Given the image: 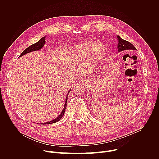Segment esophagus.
<instances>
[{
	"label": "esophagus",
	"mask_w": 159,
	"mask_h": 159,
	"mask_svg": "<svg viewBox=\"0 0 159 159\" xmlns=\"http://www.w3.org/2000/svg\"><path fill=\"white\" fill-rule=\"evenodd\" d=\"M80 82H85V79H83L80 80Z\"/></svg>",
	"instance_id": "obj_1"
}]
</instances>
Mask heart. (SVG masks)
Listing matches in <instances>:
<instances>
[{
  "instance_id": "obj_1",
  "label": "heart",
  "mask_w": 159,
  "mask_h": 159,
  "mask_svg": "<svg viewBox=\"0 0 159 159\" xmlns=\"http://www.w3.org/2000/svg\"><path fill=\"white\" fill-rule=\"evenodd\" d=\"M77 51L79 55L84 58H89L94 55L96 58H102L106 52V48L102 44H97L93 41H85L80 44Z\"/></svg>"
}]
</instances>
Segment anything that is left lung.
Here are the masks:
<instances>
[{
	"label": "left lung",
	"instance_id": "8db88e82",
	"mask_svg": "<svg viewBox=\"0 0 159 159\" xmlns=\"http://www.w3.org/2000/svg\"><path fill=\"white\" fill-rule=\"evenodd\" d=\"M116 37L118 38V52L126 50H137L131 43L123 39L120 36H117Z\"/></svg>",
	"mask_w": 159,
	"mask_h": 159
}]
</instances>
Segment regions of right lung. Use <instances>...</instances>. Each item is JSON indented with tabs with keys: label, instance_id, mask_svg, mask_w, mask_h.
Instances as JSON below:
<instances>
[{
	"label": "right lung",
	"instance_id": "right-lung-1",
	"mask_svg": "<svg viewBox=\"0 0 159 159\" xmlns=\"http://www.w3.org/2000/svg\"><path fill=\"white\" fill-rule=\"evenodd\" d=\"M45 41H45V36L41 38L37 43H34V44L31 45V46H30L29 47H28L23 52H22V53L20 55L19 57H22V56H23V55H26V54H27V53H30V52H34V51H37V50H41V49L44 47V44H45ZM70 90H71V89H70V90H69V93H67V94H66V96L65 101V104H64V107H63V109L61 112L60 114V115H59L57 118H55L54 120H52V121H48V122H46V123H39V124H41V125L52 124V123H57V122L61 120V118L63 117V116L64 115V113H65V109H66V104H67L68 96H69V93H70Z\"/></svg>",
	"mask_w": 159,
	"mask_h": 159
}]
</instances>
